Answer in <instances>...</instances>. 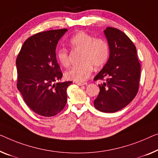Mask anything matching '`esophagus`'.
Returning a JSON list of instances; mask_svg holds the SVG:
<instances>
[{
    "instance_id": "34e87169",
    "label": "esophagus",
    "mask_w": 158,
    "mask_h": 158,
    "mask_svg": "<svg viewBox=\"0 0 158 158\" xmlns=\"http://www.w3.org/2000/svg\"><path fill=\"white\" fill-rule=\"evenodd\" d=\"M76 84L79 86H84L87 85V82H76Z\"/></svg>"
}]
</instances>
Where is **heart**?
Masks as SVG:
<instances>
[{"instance_id":"obj_1","label":"heart","mask_w":158,"mask_h":158,"mask_svg":"<svg viewBox=\"0 0 158 158\" xmlns=\"http://www.w3.org/2000/svg\"><path fill=\"white\" fill-rule=\"evenodd\" d=\"M69 44L75 51H81L79 64L74 66L66 72L69 80L83 82L91 76L94 67L99 69L108 62L110 55L109 44L105 39L96 37L86 32H79L69 39ZM59 62L64 67H69L71 59L66 48H60L56 52Z\"/></svg>"}]
</instances>
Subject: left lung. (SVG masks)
<instances>
[{"mask_svg": "<svg viewBox=\"0 0 158 158\" xmlns=\"http://www.w3.org/2000/svg\"><path fill=\"white\" fill-rule=\"evenodd\" d=\"M104 33L110 56L94 79L104 81L98 84L100 91L94 100V107L102 112L114 113L123 109L135 97L139 89L140 64L135 44L124 32L108 27Z\"/></svg>", "mask_w": 158, "mask_h": 158, "instance_id": "8db88e82", "label": "left lung"}]
</instances>
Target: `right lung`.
Listing matches in <instances>:
<instances>
[{
  "mask_svg": "<svg viewBox=\"0 0 158 158\" xmlns=\"http://www.w3.org/2000/svg\"><path fill=\"white\" fill-rule=\"evenodd\" d=\"M67 31L52 30L28 37L16 59L18 90L28 106L42 116H55L67 103V89L72 81L54 83L63 75L55 50Z\"/></svg>",
  "mask_w": 158,
  "mask_h": 158,
  "instance_id": "1",
  "label": "right lung"
}]
</instances>
